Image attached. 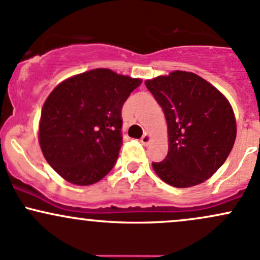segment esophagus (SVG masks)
Listing matches in <instances>:
<instances>
[{
    "label": "esophagus",
    "instance_id": "obj_1",
    "mask_svg": "<svg viewBox=\"0 0 260 260\" xmlns=\"http://www.w3.org/2000/svg\"><path fill=\"white\" fill-rule=\"evenodd\" d=\"M149 142H150V136L148 135V133H144L143 137L141 138V143L143 145H148L149 144Z\"/></svg>",
    "mask_w": 260,
    "mask_h": 260
}]
</instances>
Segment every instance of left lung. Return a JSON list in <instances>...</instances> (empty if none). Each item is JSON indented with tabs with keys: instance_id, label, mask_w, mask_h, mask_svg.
<instances>
[{
	"instance_id": "obj_1",
	"label": "left lung",
	"mask_w": 260,
	"mask_h": 260,
	"mask_svg": "<svg viewBox=\"0 0 260 260\" xmlns=\"http://www.w3.org/2000/svg\"><path fill=\"white\" fill-rule=\"evenodd\" d=\"M168 123L169 150L152 162L167 184L190 187L211 178L223 165L236 141L232 107L215 86L187 71L147 80Z\"/></svg>"
}]
</instances>
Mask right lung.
<instances>
[{
    "instance_id": "add662e5",
    "label": "right lung",
    "mask_w": 260,
    "mask_h": 260,
    "mask_svg": "<svg viewBox=\"0 0 260 260\" xmlns=\"http://www.w3.org/2000/svg\"><path fill=\"white\" fill-rule=\"evenodd\" d=\"M141 84V79L93 69L51 91L42 110L39 144L61 178L85 186L111 172L122 147V107Z\"/></svg>"
}]
</instances>
